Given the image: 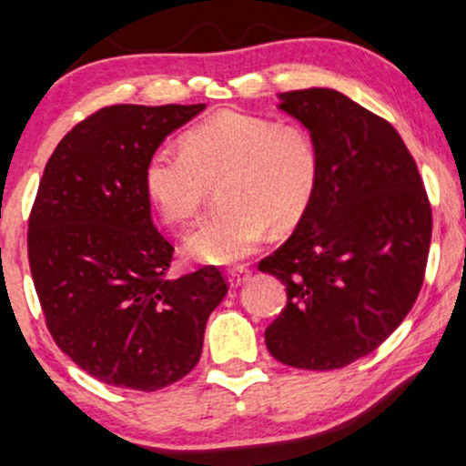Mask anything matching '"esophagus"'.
I'll return each instance as SVG.
<instances>
[{
    "instance_id": "obj_1",
    "label": "esophagus",
    "mask_w": 466,
    "mask_h": 466,
    "mask_svg": "<svg viewBox=\"0 0 466 466\" xmlns=\"http://www.w3.org/2000/svg\"><path fill=\"white\" fill-rule=\"evenodd\" d=\"M249 276H251V271H249L248 267L229 268V271H228V282H229V287H232V289L243 287V284L249 279Z\"/></svg>"
}]
</instances>
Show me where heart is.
<instances>
[{
    "mask_svg": "<svg viewBox=\"0 0 466 466\" xmlns=\"http://www.w3.org/2000/svg\"><path fill=\"white\" fill-rule=\"evenodd\" d=\"M321 160L295 123L223 110L182 137V151L158 147L145 165V190L169 226L199 215L210 182H221V215L195 228L184 254L204 265H234L254 254L268 226L289 228L315 195Z\"/></svg>",
    "mask_w": 466,
    "mask_h": 466,
    "instance_id": "heart-1",
    "label": "heart"
}]
</instances>
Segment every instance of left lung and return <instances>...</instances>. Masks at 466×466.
Wrapping results in <instances>:
<instances>
[{
	"instance_id": "8db88e82",
	"label": "left lung",
	"mask_w": 466,
	"mask_h": 466,
	"mask_svg": "<svg viewBox=\"0 0 466 466\" xmlns=\"http://www.w3.org/2000/svg\"><path fill=\"white\" fill-rule=\"evenodd\" d=\"M278 99L310 132L321 171L295 232L260 262L289 295L265 343L289 367L329 371L371 354L410 312L428 262L431 210L389 121L334 88Z\"/></svg>"
}]
</instances>
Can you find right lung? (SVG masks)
<instances>
[{
    "mask_svg": "<svg viewBox=\"0 0 466 466\" xmlns=\"http://www.w3.org/2000/svg\"><path fill=\"white\" fill-rule=\"evenodd\" d=\"M195 106L102 108L43 171L27 232L30 271L56 345L99 382L165 389L199 362L228 284L215 267L169 278L173 248L151 223L145 165Z\"/></svg>",
    "mask_w": 466,
    "mask_h": 466,
    "instance_id": "right-lung-1",
    "label": "right lung"
}]
</instances>
